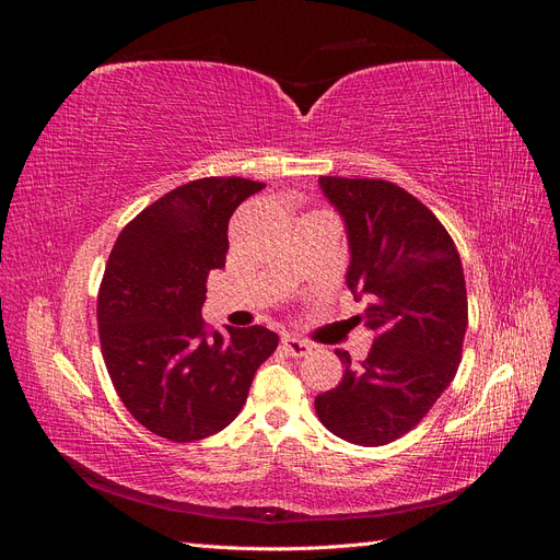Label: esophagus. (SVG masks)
Instances as JSON below:
<instances>
[{
  "mask_svg": "<svg viewBox=\"0 0 560 560\" xmlns=\"http://www.w3.org/2000/svg\"><path fill=\"white\" fill-rule=\"evenodd\" d=\"M282 348L287 354H292V358H306V354L313 350V346L308 341H303V338L296 336H282Z\"/></svg>",
  "mask_w": 560,
  "mask_h": 560,
  "instance_id": "obj_1",
  "label": "esophagus"
}]
</instances>
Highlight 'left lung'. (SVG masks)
<instances>
[{
    "label": "left lung",
    "mask_w": 560,
    "mask_h": 560,
    "mask_svg": "<svg viewBox=\"0 0 560 560\" xmlns=\"http://www.w3.org/2000/svg\"><path fill=\"white\" fill-rule=\"evenodd\" d=\"M319 189L346 224V284L366 301L358 319L376 341L358 366L336 350L343 378L315 397V411L346 442L383 446L413 430L455 378L467 331L463 261L442 222L401 186L319 177Z\"/></svg>",
    "instance_id": "1"
}]
</instances>
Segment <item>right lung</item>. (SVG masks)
<instances>
[{
	"label": "right lung",
	"mask_w": 560,
	"mask_h": 560,
	"mask_svg": "<svg viewBox=\"0 0 560 560\" xmlns=\"http://www.w3.org/2000/svg\"><path fill=\"white\" fill-rule=\"evenodd\" d=\"M266 184L206 177L159 198L116 238L97 294L100 346L132 418L171 442H198L241 413L261 362L278 348L266 327L208 334V276L224 268L229 219Z\"/></svg>",
	"instance_id": "1"
}]
</instances>
